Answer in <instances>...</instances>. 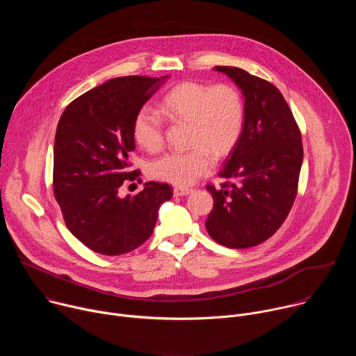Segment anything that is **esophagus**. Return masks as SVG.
<instances>
[{
    "instance_id": "esophagus-1",
    "label": "esophagus",
    "mask_w": 356,
    "mask_h": 356,
    "mask_svg": "<svg viewBox=\"0 0 356 356\" xmlns=\"http://www.w3.org/2000/svg\"><path fill=\"white\" fill-rule=\"evenodd\" d=\"M193 190L191 188H187V187H175L173 188V195L175 197H183V195H187L190 194Z\"/></svg>"
}]
</instances>
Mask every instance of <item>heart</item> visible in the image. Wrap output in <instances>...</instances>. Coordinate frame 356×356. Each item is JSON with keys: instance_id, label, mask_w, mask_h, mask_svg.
<instances>
[{"instance_id": "b5f03b06", "label": "heart", "mask_w": 356, "mask_h": 356, "mask_svg": "<svg viewBox=\"0 0 356 356\" xmlns=\"http://www.w3.org/2000/svg\"><path fill=\"white\" fill-rule=\"evenodd\" d=\"M159 112L172 120L190 122V150H175L149 163V176L186 187L214 168L213 150L224 155L238 140L243 127V103L229 84L214 86L186 81L172 88L161 101ZM163 118L158 111L142 108L134 121L135 140L149 152L163 145Z\"/></svg>"}]
</instances>
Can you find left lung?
<instances>
[{
    "instance_id": "left-lung-1",
    "label": "left lung",
    "mask_w": 356,
    "mask_h": 356,
    "mask_svg": "<svg viewBox=\"0 0 356 356\" xmlns=\"http://www.w3.org/2000/svg\"><path fill=\"white\" fill-rule=\"evenodd\" d=\"M243 95V127L220 177L232 183L207 186L214 207L209 235L227 248L257 246L286 220L297 194L302 163L301 134L282 92L239 67L217 66Z\"/></svg>"
}]
</instances>
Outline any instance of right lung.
Here are the masks:
<instances>
[{
    "mask_svg": "<svg viewBox=\"0 0 356 356\" xmlns=\"http://www.w3.org/2000/svg\"><path fill=\"white\" fill-rule=\"evenodd\" d=\"M166 80L111 79L72 101L59 120L55 197L69 231L97 253L117 257L140 246L172 198V187L156 181L145 183L134 197H120L124 181L140 175L129 172L135 117Z\"/></svg>",
    "mask_w": 356,
    "mask_h": 356,
    "instance_id": "obj_1",
    "label": "right lung"
}]
</instances>
